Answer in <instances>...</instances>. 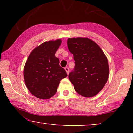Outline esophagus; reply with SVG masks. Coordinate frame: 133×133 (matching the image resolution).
Here are the masks:
<instances>
[{
	"instance_id": "34e87169",
	"label": "esophagus",
	"mask_w": 133,
	"mask_h": 133,
	"mask_svg": "<svg viewBox=\"0 0 133 133\" xmlns=\"http://www.w3.org/2000/svg\"><path fill=\"white\" fill-rule=\"evenodd\" d=\"M64 69H65V70L66 71L67 74V75H68V74L69 73V69L68 68V67H65Z\"/></svg>"
}]
</instances>
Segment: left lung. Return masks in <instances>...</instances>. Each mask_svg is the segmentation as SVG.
Here are the masks:
<instances>
[{"label":"left lung","mask_w":133,"mask_h":133,"mask_svg":"<svg viewBox=\"0 0 133 133\" xmlns=\"http://www.w3.org/2000/svg\"><path fill=\"white\" fill-rule=\"evenodd\" d=\"M67 46L75 66L69 78L75 91L91 97L102 90L109 78L107 58L97 44L88 38H69Z\"/></svg>","instance_id":"1"}]
</instances>
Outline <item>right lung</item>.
I'll list each match as a JSON object with an SVG mask.
<instances>
[{
  "instance_id": "add662e5",
  "label": "right lung",
  "mask_w": 133,
  "mask_h": 133,
  "mask_svg": "<svg viewBox=\"0 0 133 133\" xmlns=\"http://www.w3.org/2000/svg\"><path fill=\"white\" fill-rule=\"evenodd\" d=\"M62 40L44 42L31 51L24 68L27 88L36 97L46 100L57 92L60 81L67 76L55 56Z\"/></svg>"
}]
</instances>
